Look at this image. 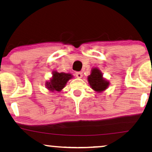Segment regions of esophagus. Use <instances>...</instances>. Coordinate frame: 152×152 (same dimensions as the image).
<instances>
[{"label":"esophagus","mask_w":152,"mask_h":152,"mask_svg":"<svg viewBox=\"0 0 152 152\" xmlns=\"http://www.w3.org/2000/svg\"><path fill=\"white\" fill-rule=\"evenodd\" d=\"M75 75L77 78H80L83 77V72H76L75 73Z\"/></svg>","instance_id":"obj_1"}]
</instances>
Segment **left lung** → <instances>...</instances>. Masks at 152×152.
Returning <instances> with one entry per match:
<instances>
[{"label":"left lung","mask_w":152,"mask_h":152,"mask_svg":"<svg viewBox=\"0 0 152 152\" xmlns=\"http://www.w3.org/2000/svg\"><path fill=\"white\" fill-rule=\"evenodd\" d=\"M89 85L96 92L105 90L110 85V82L102 77V72L98 68H93L91 74L87 77Z\"/></svg>","instance_id":"8db88e82"}]
</instances>
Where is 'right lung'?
I'll return each instance as SVG.
<instances>
[{
  "label": "right lung",
  "instance_id": "right-lung-1",
  "mask_svg": "<svg viewBox=\"0 0 152 152\" xmlns=\"http://www.w3.org/2000/svg\"><path fill=\"white\" fill-rule=\"evenodd\" d=\"M73 76L71 74H66L61 72L58 73L54 71L50 81L46 83L45 86L50 91H61L67 84V81L72 78Z\"/></svg>",
  "mask_w": 152,
  "mask_h": 152
}]
</instances>
